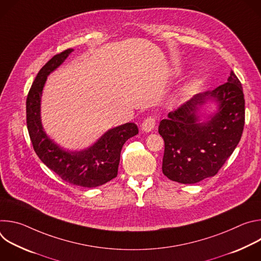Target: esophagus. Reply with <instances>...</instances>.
Returning <instances> with one entry per match:
<instances>
[{
    "label": "esophagus",
    "mask_w": 261,
    "mask_h": 261,
    "mask_svg": "<svg viewBox=\"0 0 261 261\" xmlns=\"http://www.w3.org/2000/svg\"><path fill=\"white\" fill-rule=\"evenodd\" d=\"M156 127V119L154 117H147L141 125V130L145 133H148L154 130Z\"/></svg>",
    "instance_id": "esophagus-1"
}]
</instances>
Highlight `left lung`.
Returning a JSON list of instances; mask_svg holds the SVG:
<instances>
[{"mask_svg":"<svg viewBox=\"0 0 261 261\" xmlns=\"http://www.w3.org/2000/svg\"><path fill=\"white\" fill-rule=\"evenodd\" d=\"M214 101L217 110L205 121L200 108ZM245 125L242 84L233 71L225 84L195 95L160 122L164 139L162 171L169 179L195 184L214 176L233 153Z\"/></svg>","mask_w":261,"mask_h":261,"instance_id":"obj_1","label":"left lung"}]
</instances>
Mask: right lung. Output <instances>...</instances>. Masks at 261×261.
I'll return each instance as SVG.
<instances>
[{"label":"right lung","mask_w":261,"mask_h":261,"mask_svg":"<svg viewBox=\"0 0 261 261\" xmlns=\"http://www.w3.org/2000/svg\"><path fill=\"white\" fill-rule=\"evenodd\" d=\"M72 48L53 57L37 74L27 98V125L39 159L62 179L85 188H95L118 175L124 143L138 134L134 123L106 131L94 144L82 151L65 150L50 139L41 123V96L47 76L61 66Z\"/></svg>","instance_id":"add662e5"}]
</instances>
